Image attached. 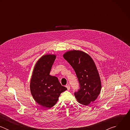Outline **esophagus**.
I'll return each instance as SVG.
<instances>
[{"instance_id": "obj_1", "label": "esophagus", "mask_w": 130, "mask_h": 130, "mask_svg": "<svg viewBox=\"0 0 130 130\" xmlns=\"http://www.w3.org/2000/svg\"><path fill=\"white\" fill-rule=\"evenodd\" d=\"M66 87L67 88V90H69L70 89V85H66Z\"/></svg>"}]
</instances>
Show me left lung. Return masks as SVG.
<instances>
[{
  "label": "left lung",
  "instance_id": "1",
  "mask_svg": "<svg viewBox=\"0 0 130 130\" xmlns=\"http://www.w3.org/2000/svg\"><path fill=\"white\" fill-rule=\"evenodd\" d=\"M64 58L75 71L80 83V89L75 92L79 103L88 105L98 98L101 89V82L96 64L87 53L80 50L66 52Z\"/></svg>",
  "mask_w": 130,
  "mask_h": 130
}]
</instances>
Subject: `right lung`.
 Segmentation results:
<instances>
[{"label": "right lung", "mask_w": 130, "mask_h": 130, "mask_svg": "<svg viewBox=\"0 0 130 130\" xmlns=\"http://www.w3.org/2000/svg\"><path fill=\"white\" fill-rule=\"evenodd\" d=\"M55 54H45L36 63L31 77L30 88L31 95L39 104L51 108L58 101L61 92L67 90L57 77L50 76Z\"/></svg>", "instance_id": "right-lung-1"}]
</instances>
